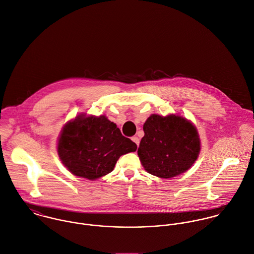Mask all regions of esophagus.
<instances>
[{"instance_id":"34e87169","label":"esophagus","mask_w":254,"mask_h":254,"mask_svg":"<svg viewBox=\"0 0 254 254\" xmlns=\"http://www.w3.org/2000/svg\"><path fill=\"white\" fill-rule=\"evenodd\" d=\"M131 139H132V141L138 146V144H139V138H138L137 136H133Z\"/></svg>"}]
</instances>
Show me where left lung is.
I'll return each instance as SVG.
<instances>
[{
  "label": "left lung",
  "instance_id": "8db88e82",
  "mask_svg": "<svg viewBox=\"0 0 254 254\" xmlns=\"http://www.w3.org/2000/svg\"><path fill=\"white\" fill-rule=\"evenodd\" d=\"M138 157L153 176L170 179L188 171L198 157L200 141L195 127L182 117L151 115L143 126Z\"/></svg>",
  "mask_w": 254,
  "mask_h": 254
}]
</instances>
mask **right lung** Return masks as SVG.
Instances as JSON below:
<instances>
[{
  "mask_svg": "<svg viewBox=\"0 0 254 254\" xmlns=\"http://www.w3.org/2000/svg\"><path fill=\"white\" fill-rule=\"evenodd\" d=\"M136 148L105 116L76 117L64 126L58 143L59 156L67 170L91 181L111 173L122 155Z\"/></svg>",
  "mask_w": 254,
  "mask_h": 254,
  "instance_id": "right-lung-1",
  "label": "right lung"
}]
</instances>
